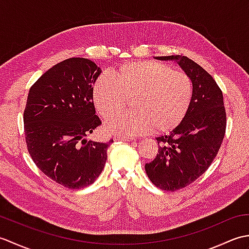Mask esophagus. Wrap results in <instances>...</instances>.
I'll list each match as a JSON object with an SVG mask.
<instances>
[{
    "mask_svg": "<svg viewBox=\"0 0 249 249\" xmlns=\"http://www.w3.org/2000/svg\"><path fill=\"white\" fill-rule=\"evenodd\" d=\"M115 141H133L135 138L133 137H127V136H115L114 137Z\"/></svg>",
    "mask_w": 249,
    "mask_h": 249,
    "instance_id": "1",
    "label": "esophagus"
}]
</instances>
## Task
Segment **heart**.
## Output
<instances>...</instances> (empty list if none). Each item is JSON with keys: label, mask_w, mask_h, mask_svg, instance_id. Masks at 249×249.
<instances>
[{"label": "heart", "mask_w": 249, "mask_h": 249, "mask_svg": "<svg viewBox=\"0 0 249 249\" xmlns=\"http://www.w3.org/2000/svg\"><path fill=\"white\" fill-rule=\"evenodd\" d=\"M110 75L100 77L93 88L98 113L110 118L133 98V112L110 119L106 130L121 136L167 133L181 123L193 99V82L185 72L152 61L126 62Z\"/></svg>", "instance_id": "obj_1"}]
</instances>
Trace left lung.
Segmentation results:
<instances>
[{
	"label": "left lung",
	"instance_id": "8db88e82",
	"mask_svg": "<svg viewBox=\"0 0 249 249\" xmlns=\"http://www.w3.org/2000/svg\"><path fill=\"white\" fill-rule=\"evenodd\" d=\"M177 61L193 82L187 114L169 136L156 138L160 147L145 172L156 187L169 192L186 187L208 170L226 133L223 92L210 73L187 56H156Z\"/></svg>",
	"mask_w": 249,
	"mask_h": 249
}]
</instances>
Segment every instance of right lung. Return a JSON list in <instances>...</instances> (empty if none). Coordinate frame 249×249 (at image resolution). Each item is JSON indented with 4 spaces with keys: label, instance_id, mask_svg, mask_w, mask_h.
<instances>
[{
    "label": "right lung",
    "instance_id": "obj_1",
    "mask_svg": "<svg viewBox=\"0 0 249 249\" xmlns=\"http://www.w3.org/2000/svg\"><path fill=\"white\" fill-rule=\"evenodd\" d=\"M100 72L83 57L62 61L31 87L26 100L24 134L32 160L47 177L71 189L95 182L113 142L87 139L102 124L93 103Z\"/></svg>",
    "mask_w": 249,
    "mask_h": 249
}]
</instances>
